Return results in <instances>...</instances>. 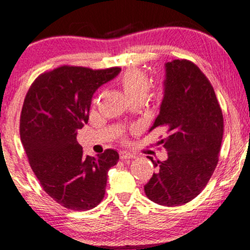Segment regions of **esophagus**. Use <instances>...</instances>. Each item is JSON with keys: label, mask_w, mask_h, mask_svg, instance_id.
Returning a JSON list of instances; mask_svg holds the SVG:
<instances>
[{"label": "esophagus", "mask_w": 250, "mask_h": 250, "mask_svg": "<svg viewBox=\"0 0 250 250\" xmlns=\"http://www.w3.org/2000/svg\"><path fill=\"white\" fill-rule=\"evenodd\" d=\"M119 157H121L122 160H126V159L135 158V155H133V153L128 151H121L119 152Z\"/></svg>", "instance_id": "esophagus-1"}]
</instances>
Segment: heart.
<instances>
[{"mask_svg": "<svg viewBox=\"0 0 250 250\" xmlns=\"http://www.w3.org/2000/svg\"><path fill=\"white\" fill-rule=\"evenodd\" d=\"M118 84L126 97L131 102H142L149 91V77L145 71L139 68H129L119 77ZM152 97L160 99L163 97V88L156 87L152 92Z\"/></svg>", "mask_w": 250, "mask_h": 250, "instance_id": "b5f03b06", "label": "heart"}]
</instances>
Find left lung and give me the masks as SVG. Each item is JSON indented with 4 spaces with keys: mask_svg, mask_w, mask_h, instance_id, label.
Wrapping results in <instances>:
<instances>
[{
    "mask_svg": "<svg viewBox=\"0 0 250 250\" xmlns=\"http://www.w3.org/2000/svg\"><path fill=\"white\" fill-rule=\"evenodd\" d=\"M168 158L151 160L157 173L145 186L146 197L167 207L194 199L218 163L224 122L216 94L203 71L187 59L166 63L165 95L153 126Z\"/></svg>",
    "mask_w": 250,
    "mask_h": 250,
    "instance_id": "left-lung-1",
    "label": "left lung"
}]
</instances>
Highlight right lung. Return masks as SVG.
I'll use <instances>...</instances> for the list:
<instances>
[{"label": "right lung", "instance_id": "1", "mask_svg": "<svg viewBox=\"0 0 250 250\" xmlns=\"http://www.w3.org/2000/svg\"><path fill=\"white\" fill-rule=\"evenodd\" d=\"M119 71L63 64L41 74L23 100L19 131L29 165L43 190L68 209L97 207L108 170L119 159L112 149L85 157L76 139L88 121L94 92Z\"/></svg>", "mask_w": 250, "mask_h": 250}]
</instances>
